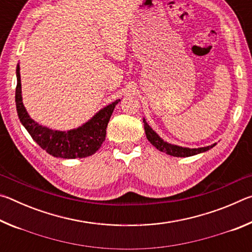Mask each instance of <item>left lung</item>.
<instances>
[{
    "label": "left lung",
    "instance_id": "obj_1",
    "mask_svg": "<svg viewBox=\"0 0 252 252\" xmlns=\"http://www.w3.org/2000/svg\"><path fill=\"white\" fill-rule=\"evenodd\" d=\"M143 123H144V131H146L147 139L150 141V143L152 144V146H155L159 151L167 153V155H169V156L180 157V158L195 156V155H199V153H202V152L210 150L211 148H213L217 144V143H213V144H211V146L202 147V148H194V149L180 147V146H177V144H171L167 141H164V140L162 139L155 130H152V127L148 125L146 119L144 118H143Z\"/></svg>",
    "mask_w": 252,
    "mask_h": 252
}]
</instances>
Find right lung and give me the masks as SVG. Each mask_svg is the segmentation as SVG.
Here are the masks:
<instances>
[{"label":"right lung","instance_id":"1","mask_svg":"<svg viewBox=\"0 0 252 252\" xmlns=\"http://www.w3.org/2000/svg\"><path fill=\"white\" fill-rule=\"evenodd\" d=\"M15 103L16 111L21 123L32 136V139L49 155L63 158V159H75V158L90 157L99 150L105 140L106 126L116 105L121 100H116L96 112L90 120L83 123L76 129L67 131L52 130L35 122L29 116L22 101V88H21L20 65L16 66Z\"/></svg>","mask_w":252,"mask_h":252}]
</instances>
